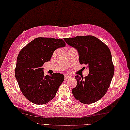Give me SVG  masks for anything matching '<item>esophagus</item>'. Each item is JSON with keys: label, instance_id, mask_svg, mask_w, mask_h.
<instances>
[{"label": "esophagus", "instance_id": "1", "mask_svg": "<svg viewBox=\"0 0 130 130\" xmlns=\"http://www.w3.org/2000/svg\"><path fill=\"white\" fill-rule=\"evenodd\" d=\"M70 77H71L69 76H68V75H65L64 79H68V78H70Z\"/></svg>", "mask_w": 130, "mask_h": 130}]
</instances>
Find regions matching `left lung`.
<instances>
[{"mask_svg":"<svg viewBox=\"0 0 130 130\" xmlns=\"http://www.w3.org/2000/svg\"><path fill=\"white\" fill-rule=\"evenodd\" d=\"M64 40L77 51L80 64H86L89 70L84 79L78 75L75 77L77 86L72 89L74 97L84 104L100 100L108 90L114 74L109 48L92 35L64 38Z\"/></svg>","mask_w":130,"mask_h":130,"instance_id":"8db88e82","label":"left lung"}]
</instances>
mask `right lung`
Segmentation results:
<instances>
[{
    "mask_svg": "<svg viewBox=\"0 0 130 130\" xmlns=\"http://www.w3.org/2000/svg\"><path fill=\"white\" fill-rule=\"evenodd\" d=\"M66 46L62 39L37 38L24 47L17 57L15 78L24 96L36 104H44L55 97L63 74L44 76L42 66L50 61L56 49Z\"/></svg>",
    "mask_w": 130,
    "mask_h": 130,
    "instance_id": "add662e5",
    "label": "right lung"
}]
</instances>
